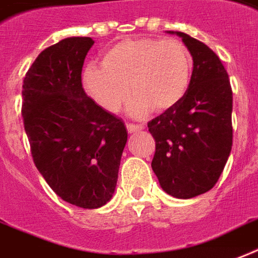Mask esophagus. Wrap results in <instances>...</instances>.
Instances as JSON below:
<instances>
[{
  "mask_svg": "<svg viewBox=\"0 0 258 258\" xmlns=\"http://www.w3.org/2000/svg\"><path fill=\"white\" fill-rule=\"evenodd\" d=\"M125 127H127V131H128L130 134L135 133V131H141V130L145 128V125L143 124H134V123H127Z\"/></svg>",
  "mask_w": 258,
  "mask_h": 258,
  "instance_id": "34e87169",
  "label": "esophagus"
}]
</instances>
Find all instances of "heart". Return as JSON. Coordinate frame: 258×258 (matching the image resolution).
Masks as SVG:
<instances>
[{"mask_svg":"<svg viewBox=\"0 0 258 258\" xmlns=\"http://www.w3.org/2000/svg\"><path fill=\"white\" fill-rule=\"evenodd\" d=\"M194 73V58L177 39H130L105 51L101 68L84 70L85 90L108 112H117L135 94L130 112L141 116L154 108L165 111L185 97ZM130 88H128V86Z\"/></svg>","mask_w":258,"mask_h":258,"instance_id":"b5f03b06","label":"heart"}]
</instances>
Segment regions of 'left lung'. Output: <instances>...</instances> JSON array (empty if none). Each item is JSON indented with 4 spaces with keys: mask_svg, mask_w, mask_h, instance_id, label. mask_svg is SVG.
Instances as JSON below:
<instances>
[{
    "mask_svg": "<svg viewBox=\"0 0 258 258\" xmlns=\"http://www.w3.org/2000/svg\"><path fill=\"white\" fill-rule=\"evenodd\" d=\"M194 58L185 97L147 123L155 141L151 168L178 199L206 194L219 180L233 146V90L218 55L184 32H173Z\"/></svg>",
    "mask_w": 258,
    "mask_h": 258,
    "instance_id": "1",
    "label": "left lung"
}]
</instances>
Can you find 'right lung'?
Returning <instances> with one entry per match:
<instances>
[{
    "mask_svg": "<svg viewBox=\"0 0 258 258\" xmlns=\"http://www.w3.org/2000/svg\"><path fill=\"white\" fill-rule=\"evenodd\" d=\"M90 37H68L35 59L23 84V121L37 170L68 203L98 208L115 192L127 130L88 97L81 72Z\"/></svg>",
    "mask_w": 258,
    "mask_h": 258,
    "instance_id": "add662e5",
    "label": "right lung"
}]
</instances>
